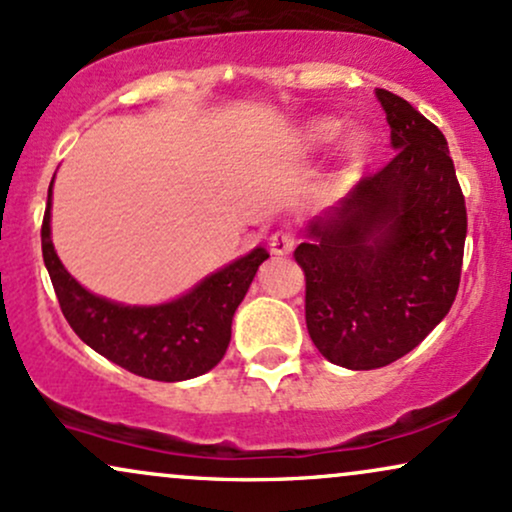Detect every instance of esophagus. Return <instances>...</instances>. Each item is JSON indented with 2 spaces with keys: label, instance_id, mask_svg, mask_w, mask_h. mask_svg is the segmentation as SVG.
<instances>
[{
  "label": "esophagus",
  "instance_id": "1",
  "mask_svg": "<svg viewBox=\"0 0 512 512\" xmlns=\"http://www.w3.org/2000/svg\"><path fill=\"white\" fill-rule=\"evenodd\" d=\"M295 248V233L288 231V229H281L272 233V238H269V250L274 252V255H288Z\"/></svg>",
  "mask_w": 512,
  "mask_h": 512
}]
</instances>
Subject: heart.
<instances>
[{
  "mask_svg": "<svg viewBox=\"0 0 512 512\" xmlns=\"http://www.w3.org/2000/svg\"><path fill=\"white\" fill-rule=\"evenodd\" d=\"M338 133H341V123L334 121V119H322V121H315L307 126V143L315 145V147H326L329 143H334V140L338 138ZM348 150L353 152V155H357V152H362V143L360 140H350L348 143Z\"/></svg>",
  "mask_w": 512,
  "mask_h": 512,
  "instance_id": "heart-1",
  "label": "heart"
}]
</instances>
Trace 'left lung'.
I'll use <instances>...</instances> for the list:
<instances>
[{"mask_svg":"<svg viewBox=\"0 0 512 512\" xmlns=\"http://www.w3.org/2000/svg\"><path fill=\"white\" fill-rule=\"evenodd\" d=\"M396 157L310 224L295 248L305 322L326 360L348 369L396 362L451 310L463 272L465 195L432 121L377 88Z\"/></svg>","mask_w":512,"mask_h":512,"instance_id":"obj_1","label":"left lung"}]
</instances>
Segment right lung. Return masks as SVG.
I'll return each instance as SVG.
<instances>
[{
  "mask_svg": "<svg viewBox=\"0 0 512 512\" xmlns=\"http://www.w3.org/2000/svg\"><path fill=\"white\" fill-rule=\"evenodd\" d=\"M49 205L52 186L40 229L42 257L61 312L80 341L114 365L155 381L193 379L217 365L229 348L236 307L248 293L257 267L269 257L267 250H252L174 303L116 305L85 291L59 262L49 238Z\"/></svg>",
  "mask_w": 512,
  "mask_h": 512,
  "instance_id": "1",
  "label": "right lung"
}]
</instances>
